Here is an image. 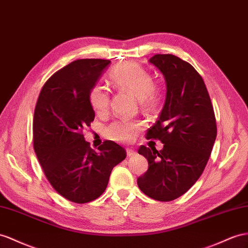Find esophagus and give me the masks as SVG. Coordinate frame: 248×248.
Here are the masks:
<instances>
[{
    "instance_id": "obj_1",
    "label": "esophagus",
    "mask_w": 248,
    "mask_h": 248,
    "mask_svg": "<svg viewBox=\"0 0 248 248\" xmlns=\"http://www.w3.org/2000/svg\"><path fill=\"white\" fill-rule=\"evenodd\" d=\"M135 154H136V152L134 150L126 149V156H128V157H132V156H134Z\"/></svg>"
}]
</instances>
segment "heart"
I'll list each match as a JSON object with an SVG mask.
<instances>
[{"mask_svg":"<svg viewBox=\"0 0 248 248\" xmlns=\"http://www.w3.org/2000/svg\"><path fill=\"white\" fill-rule=\"evenodd\" d=\"M109 78L118 90L132 93L138 98L141 109L151 111L160 100V92L154 84L153 76L147 69L134 62H124L113 67ZM89 103L97 115H104L110 105V95L107 89L99 85L93 86L89 91ZM142 129V124L137 120H116L105 129V136L116 142H130Z\"/></svg>","mask_w":248,"mask_h":248,"instance_id":"obj_1","label":"heart"}]
</instances>
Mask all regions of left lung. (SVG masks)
I'll use <instances>...</instances> for the list:
<instances>
[{"instance_id": "8db88e82", "label": "left lung", "mask_w": 248, "mask_h": 248, "mask_svg": "<svg viewBox=\"0 0 248 248\" xmlns=\"http://www.w3.org/2000/svg\"><path fill=\"white\" fill-rule=\"evenodd\" d=\"M149 62L163 74L167 96L147 138L159 139L163 149L139 148L149 169L137 185L150 198L168 202L199 179L212 153L217 124L204 81L190 63L173 54H156Z\"/></svg>"}]
</instances>
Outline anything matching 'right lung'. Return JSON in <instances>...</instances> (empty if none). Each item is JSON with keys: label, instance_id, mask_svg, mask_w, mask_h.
Instances as JSON below:
<instances>
[{"label": "right lung", "instance_id": "right-lung-1", "mask_svg": "<svg viewBox=\"0 0 248 248\" xmlns=\"http://www.w3.org/2000/svg\"><path fill=\"white\" fill-rule=\"evenodd\" d=\"M110 63L108 60H78L62 68L43 86L33 117V148L50 185L75 203L97 199L105 192L113 168L126 154L106 140L94 151L82 135L94 120L89 91Z\"/></svg>", "mask_w": 248, "mask_h": 248}]
</instances>
